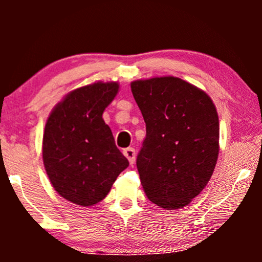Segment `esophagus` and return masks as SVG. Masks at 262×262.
Listing matches in <instances>:
<instances>
[{
  "label": "esophagus",
  "instance_id": "obj_1",
  "mask_svg": "<svg viewBox=\"0 0 262 262\" xmlns=\"http://www.w3.org/2000/svg\"><path fill=\"white\" fill-rule=\"evenodd\" d=\"M124 155L128 160V162H130V164H134L135 163V161H136V152H135V149L134 148L125 149L124 150Z\"/></svg>",
  "mask_w": 262,
  "mask_h": 262
}]
</instances>
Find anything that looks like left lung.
Listing matches in <instances>:
<instances>
[{"instance_id": "1", "label": "left lung", "mask_w": 262, "mask_h": 262, "mask_svg": "<svg viewBox=\"0 0 262 262\" xmlns=\"http://www.w3.org/2000/svg\"><path fill=\"white\" fill-rule=\"evenodd\" d=\"M131 91L146 126L136 162L143 189L163 209L186 206L207 185L217 163L214 103L202 89L173 76L134 81Z\"/></svg>"}]
</instances>
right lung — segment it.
<instances>
[{
	"mask_svg": "<svg viewBox=\"0 0 262 262\" xmlns=\"http://www.w3.org/2000/svg\"><path fill=\"white\" fill-rule=\"evenodd\" d=\"M119 91L96 82L70 92L52 110L42 137V161L53 188L64 199L92 206L108 194L128 167L102 113Z\"/></svg>",
	"mask_w": 262,
	"mask_h": 262,
	"instance_id": "add662e5",
	"label": "right lung"
}]
</instances>
